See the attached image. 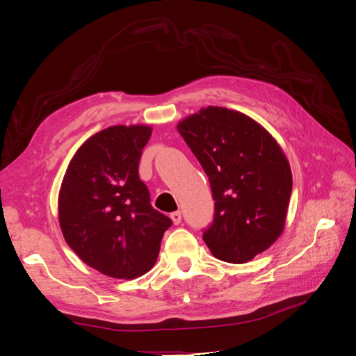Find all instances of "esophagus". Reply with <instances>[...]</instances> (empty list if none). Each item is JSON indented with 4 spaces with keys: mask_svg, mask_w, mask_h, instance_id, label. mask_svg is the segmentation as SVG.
<instances>
[{
    "mask_svg": "<svg viewBox=\"0 0 356 356\" xmlns=\"http://www.w3.org/2000/svg\"><path fill=\"white\" fill-rule=\"evenodd\" d=\"M170 218H172V221H174V224H179V222L182 221V213H181V211L172 212V213H170Z\"/></svg>",
    "mask_w": 356,
    "mask_h": 356,
    "instance_id": "34e87169",
    "label": "esophagus"
}]
</instances>
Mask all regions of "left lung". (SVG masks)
<instances>
[{"label":"left lung","instance_id":"1","mask_svg":"<svg viewBox=\"0 0 356 356\" xmlns=\"http://www.w3.org/2000/svg\"><path fill=\"white\" fill-rule=\"evenodd\" d=\"M208 175L213 220L203 241L213 257L241 264L282 233L293 175L282 149L248 115L208 106L178 124Z\"/></svg>","mask_w":356,"mask_h":356}]
</instances>
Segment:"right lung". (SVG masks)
<instances>
[{"label": "right lung", "mask_w": 356, "mask_h": 356, "mask_svg": "<svg viewBox=\"0 0 356 356\" xmlns=\"http://www.w3.org/2000/svg\"><path fill=\"white\" fill-rule=\"evenodd\" d=\"M148 126H111L89 138L71 159L59 193L67 243L96 270L138 277L156 263L172 220L152 207L139 179Z\"/></svg>", "instance_id": "obj_1"}]
</instances>
